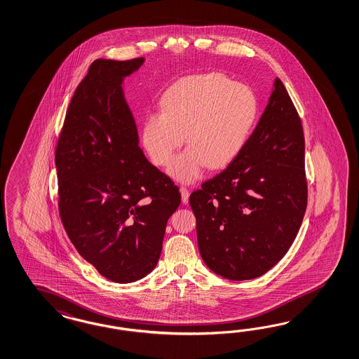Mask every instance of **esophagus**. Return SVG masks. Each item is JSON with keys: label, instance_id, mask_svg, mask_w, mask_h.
<instances>
[{"label": "esophagus", "instance_id": "34e87169", "mask_svg": "<svg viewBox=\"0 0 359 359\" xmlns=\"http://www.w3.org/2000/svg\"><path fill=\"white\" fill-rule=\"evenodd\" d=\"M180 194H182V201L183 204H188V200H189V189L185 188V187H180Z\"/></svg>", "mask_w": 359, "mask_h": 359}]
</instances>
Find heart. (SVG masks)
Returning a JSON list of instances; mask_svg holds the SVG:
<instances>
[{
    "mask_svg": "<svg viewBox=\"0 0 359 359\" xmlns=\"http://www.w3.org/2000/svg\"><path fill=\"white\" fill-rule=\"evenodd\" d=\"M163 112L147 115L142 128L146 151L155 165H167L187 141L188 147L170 165L183 183L205 168L221 170L238 158L257 118V99L247 86L221 73L179 79L162 97Z\"/></svg>",
    "mask_w": 359,
    "mask_h": 359,
    "instance_id": "b5f03b06",
    "label": "heart"
}]
</instances>
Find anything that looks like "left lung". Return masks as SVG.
Masks as SVG:
<instances>
[{
	"mask_svg": "<svg viewBox=\"0 0 359 359\" xmlns=\"http://www.w3.org/2000/svg\"><path fill=\"white\" fill-rule=\"evenodd\" d=\"M301 117L281 79L242 153L189 196L198 250L227 280L262 276L286 255L307 208Z\"/></svg>",
	"mask_w": 359,
	"mask_h": 359,
	"instance_id": "8db88e82",
	"label": "left lung"
}]
</instances>
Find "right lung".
Returning <instances> with one entry per match:
<instances>
[{
	"mask_svg": "<svg viewBox=\"0 0 359 359\" xmlns=\"http://www.w3.org/2000/svg\"><path fill=\"white\" fill-rule=\"evenodd\" d=\"M144 57L95 60L74 91L58 137V212L70 242L117 283L144 278L162 252L182 197L138 146L121 83Z\"/></svg>",
	"mask_w": 359,
	"mask_h": 359,
	"instance_id": "1",
	"label": "right lung"
}]
</instances>
